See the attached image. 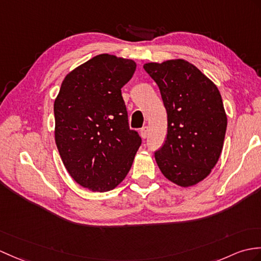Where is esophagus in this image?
<instances>
[{"label":"esophagus","mask_w":261,"mask_h":261,"mask_svg":"<svg viewBox=\"0 0 261 261\" xmlns=\"http://www.w3.org/2000/svg\"><path fill=\"white\" fill-rule=\"evenodd\" d=\"M140 136L142 139H145L148 137V126H143V128H141Z\"/></svg>","instance_id":"obj_1"}]
</instances>
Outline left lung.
Segmentation results:
<instances>
[{
    "label": "left lung",
    "mask_w": 261,
    "mask_h": 261,
    "mask_svg": "<svg viewBox=\"0 0 261 261\" xmlns=\"http://www.w3.org/2000/svg\"><path fill=\"white\" fill-rule=\"evenodd\" d=\"M168 116L165 144L154 152L162 174L180 187L207 178L219 160L227 116L216 84L186 60L145 63Z\"/></svg>",
    "instance_id": "1"
}]
</instances>
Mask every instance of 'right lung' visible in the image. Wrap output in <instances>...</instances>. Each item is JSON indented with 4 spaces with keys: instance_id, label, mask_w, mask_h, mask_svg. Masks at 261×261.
Returning <instances> with one entry per match:
<instances>
[{
    "instance_id": "add662e5",
    "label": "right lung",
    "mask_w": 261,
    "mask_h": 261,
    "mask_svg": "<svg viewBox=\"0 0 261 261\" xmlns=\"http://www.w3.org/2000/svg\"><path fill=\"white\" fill-rule=\"evenodd\" d=\"M136 68L132 60L99 54L66 74L54 101L60 156L75 182L93 192L122 182L141 145L121 94Z\"/></svg>"
}]
</instances>
